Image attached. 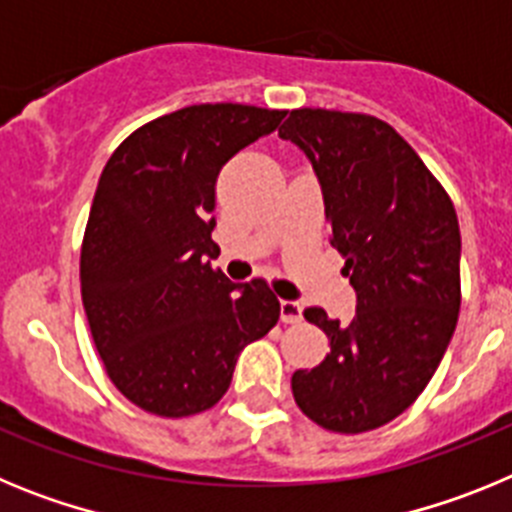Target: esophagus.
<instances>
[{
    "mask_svg": "<svg viewBox=\"0 0 512 512\" xmlns=\"http://www.w3.org/2000/svg\"><path fill=\"white\" fill-rule=\"evenodd\" d=\"M279 315H282V323H300V320H302L300 302L282 300V302H279Z\"/></svg>",
    "mask_w": 512,
    "mask_h": 512,
    "instance_id": "34e87169",
    "label": "esophagus"
}]
</instances>
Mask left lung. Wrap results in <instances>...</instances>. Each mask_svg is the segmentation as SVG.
<instances>
[{"mask_svg": "<svg viewBox=\"0 0 512 512\" xmlns=\"http://www.w3.org/2000/svg\"><path fill=\"white\" fill-rule=\"evenodd\" d=\"M292 140L318 176L356 292L348 325L323 307L305 318L325 330L330 354L292 374L302 413L333 433L390 423L418 400L441 364L461 305V235L449 194L392 125L372 115L292 110Z\"/></svg>", "mask_w": 512, "mask_h": 512, "instance_id": "8db88e82", "label": "left lung"}]
</instances>
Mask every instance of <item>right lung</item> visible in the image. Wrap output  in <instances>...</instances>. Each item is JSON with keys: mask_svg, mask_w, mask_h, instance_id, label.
I'll list each match as a JSON object with an SVG mask.
<instances>
[{"mask_svg": "<svg viewBox=\"0 0 512 512\" xmlns=\"http://www.w3.org/2000/svg\"><path fill=\"white\" fill-rule=\"evenodd\" d=\"M282 110L192 104L151 120L112 153L81 243V300L107 377L161 418L212 408L243 348L279 320L264 279L235 284L220 269L217 174L269 135Z\"/></svg>", "mask_w": 512, "mask_h": 512, "instance_id": "add662e5", "label": "right lung"}]
</instances>
